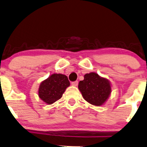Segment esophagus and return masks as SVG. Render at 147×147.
<instances>
[{
	"label": "esophagus",
	"instance_id": "obj_1",
	"mask_svg": "<svg viewBox=\"0 0 147 147\" xmlns=\"http://www.w3.org/2000/svg\"><path fill=\"white\" fill-rule=\"evenodd\" d=\"M71 85L72 86H77L78 85V81H75V82H72L71 83Z\"/></svg>",
	"mask_w": 147,
	"mask_h": 147
}]
</instances>
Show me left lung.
<instances>
[{
    "label": "left lung",
    "mask_w": 147,
    "mask_h": 147,
    "mask_svg": "<svg viewBox=\"0 0 147 147\" xmlns=\"http://www.w3.org/2000/svg\"><path fill=\"white\" fill-rule=\"evenodd\" d=\"M78 88L87 101L97 106L105 103L111 91L108 80L93 72L84 76V80L80 81Z\"/></svg>",
    "instance_id": "left-lung-1"
}]
</instances>
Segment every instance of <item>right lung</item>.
<instances>
[{"instance_id": "add662e5", "label": "right lung", "mask_w": 147, "mask_h": 147, "mask_svg": "<svg viewBox=\"0 0 147 147\" xmlns=\"http://www.w3.org/2000/svg\"><path fill=\"white\" fill-rule=\"evenodd\" d=\"M70 85L66 76L54 74L44 80L40 85L38 95L42 101L52 104L62 96L65 89Z\"/></svg>"}]
</instances>
